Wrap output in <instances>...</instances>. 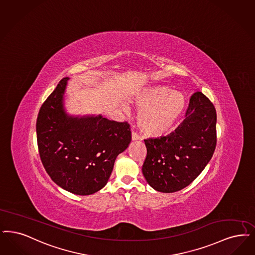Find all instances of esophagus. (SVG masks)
<instances>
[{"label":"esophagus","instance_id":"34e87169","mask_svg":"<svg viewBox=\"0 0 255 255\" xmlns=\"http://www.w3.org/2000/svg\"><path fill=\"white\" fill-rule=\"evenodd\" d=\"M138 139H139V135H138L136 132H132V141H134V140H138Z\"/></svg>","mask_w":255,"mask_h":255}]
</instances>
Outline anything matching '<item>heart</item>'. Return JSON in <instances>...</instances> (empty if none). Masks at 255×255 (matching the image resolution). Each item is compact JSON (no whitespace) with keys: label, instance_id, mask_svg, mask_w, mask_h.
Wrapping results in <instances>:
<instances>
[{"label":"heart","instance_id":"obj_1","mask_svg":"<svg viewBox=\"0 0 255 255\" xmlns=\"http://www.w3.org/2000/svg\"><path fill=\"white\" fill-rule=\"evenodd\" d=\"M134 101L142 109L137 118L139 128L149 137H159L170 132L185 107L182 93L170 91L161 85L144 89Z\"/></svg>","mask_w":255,"mask_h":255}]
</instances>
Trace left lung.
I'll list each match as a JSON object with an SVG mask.
<instances>
[{
    "instance_id": "1",
    "label": "left lung",
    "mask_w": 255,
    "mask_h": 255,
    "mask_svg": "<svg viewBox=\"0 0 255 255\" xmlns=\"http://www.w3.org/2000/svg\"><path fill=\"white\" fill-rule=\"evenodd\" d=\"M183 123L166 136L144 139L147 155L142 173L155 191L174 193L192 183L209 163L216 147L214 104L196 92Z\"/></svg>"
}]
</instances>
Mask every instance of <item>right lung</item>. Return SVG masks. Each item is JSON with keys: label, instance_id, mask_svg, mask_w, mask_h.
Wrapping results in <instances>:
<instances>
[{"label": "right lung", "instance_id": "obj_1", "mask_svg": "<svg viewBox=\"0 0 255 255\" xmlns=\"http://www.w3.org/2000/svg\"><path fill=\"white\" fill-rule=\"evenodd\" d=\"M68 80L63 78L41 105L36 123L38 148L55 183L72 194L89 195L106 185L117 156L131 142L130 125L101 115H67L63 95Z\"/></svg>", "mask_w": 255, "mask_h": 255}]
</instances>
